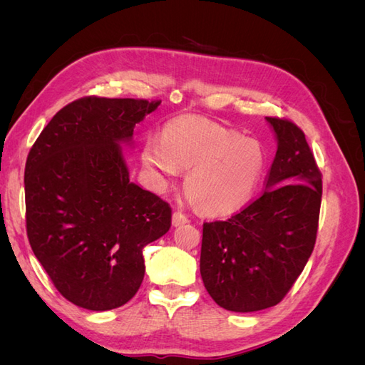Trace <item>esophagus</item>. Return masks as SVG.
I'll return each instance as SVG.
<instances>
[{
  "mask_svg": "<svg viewBox=\"0 0 365 365\" xmlns=\"http://www.w3.org/2000/svg\"><path fill=\"white\" fill-rule=\"evenodd\" d=\"M187 222H189V217H187L184 213H181V212H175V213H173V216H172V224H173L175 227L184 225V224H187Z\"/></svg>",
  "mask_w": 365,
  "mask_h": 365,
  "instance_id": "1",
  "label": "esophagus"
}]
</instances>
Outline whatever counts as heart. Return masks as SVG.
Here are the masks:
<instances>
[{
    "mask_svg": "<svg viewBox=\"0 0 365 365\" xmlns=\"http://www.w3.org/2000/svg\"><path fill=\"white\" fill-rule=\"evenodd\" d=\"M141 163L160 189L189 170L184 187L196 205L208 215H230L257 192L267 150L256 138L185 115L165 125L163 140L143 143Z\"/></svg>",
    "mask_w": 365,
    "mask_h": 365,
    "instance_id": "heart-1",
    "label": "heart"
}]
</instances>
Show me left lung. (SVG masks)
I'll return each instance as SVG.
<instances>
[{
  "instance_id": "obj_1",
  "label": "left lung",
  "mask_w": 365,
  "mask_h": 365,
  "mask_svg": "<svg viewBox=\"0 0 365 365\" xmlns=\"http://www.w3.org/2000/svg\"><path fill=\"white\" fill-rule=\"evenodd\" d=\"M277 152L264 192L227 220L204 222L201 277L227 311L256 312L280 303L314 251L322 172L303 130L267 117Z\"/></svg>"
}]
</instances>
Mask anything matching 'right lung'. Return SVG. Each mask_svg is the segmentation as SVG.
<instances>
[{
    "mask_svg": "<svg viewBox=\"0 0 365 365\" xmlns=\"http://www.w3.org/2000/svg\"><path fill=\"white\" fill-rule=\"evenodd\" d=\"M160 103L79 98L50 120L29 152L30 247L76 306L109 311L128 303L145 277L143 248L170 228L169 204L129 181L120 148Z\"/></svg>",
    "mask_w": 365,
    "mask_h": 365,
    "instance_id": "add662e5",
    "label": "right lung"
}]
</instances>
